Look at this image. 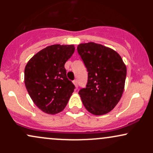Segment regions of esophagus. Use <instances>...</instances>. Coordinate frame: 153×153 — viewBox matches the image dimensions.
Here are the masks:
<instances>
[{"label":"esophagus","instance_id":"1","mask_svg":"<svg viewBox=\"0 0 153 153\" xmlns=\"http://www.w3.org/2000/svg\"><path fill=\"white\" fill-rule=\"evenodd\" d=\"M73 84H74V85H75V88H78V81H77V80H73Z\"/></svg>","mask_w":153,"mask_h":153}]
</instances>
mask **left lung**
I'll return each mask as SVG.
<instances>
[{"label":"left lung","instance_id":"8db88e82","mask_svg":"<svg viewBox=\"0 0 153 153\" xmlns=\"http://www.w3.org/2000/svg\"><path fill=\"white\" fill-rule=\"evenodd\" d=\"M78 52L88 72L86 88L78 92L82 102L92 114H106L122 98L126 65L115 50L100 44H80Z\"/></svg>","mask_w":153,"mask_h":153}]
</instances>
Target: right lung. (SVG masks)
I'll return each mask as SVG.
<instances>
[{
  "instance_id": "obj_1",
  "label": "right lung",
  "mask_w": 153,
  "mask_h": 153,
  "mask_svg": "<svg viewBox=\"0 0 153 153\" xmlns=\"http://www.w3.org/2000/svg\"><path fill=\"white\" fill-rule=\"evenodd\" d=\"M73 45H53L35 54L24 70V83L34 104L48 114L65 108L75 85L67 78L65 64L74 53Z\"/></svg>"
}]
</instances>
